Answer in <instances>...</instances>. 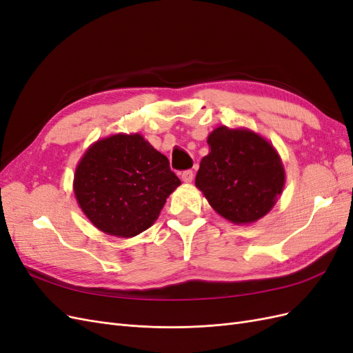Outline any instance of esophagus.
Here are the masks:
<instances>
[{
	"mask_svg": "<svg viewBox=\"0 0 353 353\" xmlns=\"http://www.w3.org/2000/svg\"><path fill=\"white\" fill-rule=\"evenodd\" d=\"M181 178H183L184 183H191V181L194 179V172L191 169H187L183 174H181Z\"/></svg>",
	"mask_w": 353,
	"mask_h": 353,
	"instance_id": "1",
	"label": "esophagus"
}]
</instances>
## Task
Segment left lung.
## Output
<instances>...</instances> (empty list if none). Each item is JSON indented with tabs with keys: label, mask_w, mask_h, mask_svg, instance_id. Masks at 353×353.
<instances>
[{
	"label": "left lung",
	"mask_w": 353,
	"mask_h": 353,
	"mask_svg": "<svg viewBox=\"0 0 353 353\" xmlns=\"http://www.w3.org/2000/svg\"><path fill=\"white\" fill-rule=\"evenodd\" d=\"M210 152L201 159L196 187L221 216L250 223L266 215L284 187L280 156L262 137L245 130L216 128Z\"/></svg>",
	"instance_id": "left-lung-1"
}]
</instances>
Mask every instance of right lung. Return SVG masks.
Instances as JSON below:
<instances>
[{"instance_id": "right-lung-1", "label": "right lung", "mask_w": 353, "mask_h": 353, "mask_svg": "<svg viewBox=\"0 0 353 353\" xmlns=\"http://www.w3.org/2000/svg\"><path fill=\"white\" fill-rule=\"evenodd\" d=\"M179 184L168 157L140 134L97 141L74 172V196L85 215L103 232L125 239L153 225Z\"/></svg>"}]
</instances>
